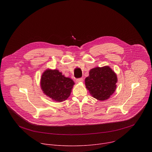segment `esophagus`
Returning a JSON list of instances; mask_svg holds the SVG:
<instances>
[{
    "label": "esophagus",
    "mask_w": 152,
    "mask_h": 152,
    "mask_svg": "<svg viewBox=\"0 0 152 152\" xmlns=\"http://www.w3.org/2000/svg\"><path fill=\"white\" fill-rule=\"evenodd\" d=\"M83 81V78H82V77L76 79V82H77V83H81Z\"/></svg>",
    "instance_id": "1"
}]
</instances>
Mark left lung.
Wrapping results in <instances>:
<instances>
[{"mask_svg": "<svg viewBox=\"0 0 152 152\" xmlns=\"http://www.w3.org/2000/svg\"><path fill=\"white\" fill-rule=\"evenodd\" d=\"M117 76L109 66L97 67L89 71L85 79L86 87L93 97L99 100L108 99L116 88Z\"/></svg>", "mask_w": 152, "mask_h": 152, "instance_id": "1", "label": "left lung"}]
</instances>
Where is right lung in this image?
I'll list each match as a JSON object with an SVG mask.
<instances>
[{"mask_svg":"<svg viewBox=\"0 0 152 152\" xmlns=\"http://www.w3.org/2000/svg\"><path fill=\"white\" fill-rule=\"evenodd\" d=\"M74 84L72 79L62 75L57 69L46 70L41 80L44 93L53 100L60 102L68 98Z\"/></svg>","mask_w":152,"mask_h":152,"instance_id":"right-lung-1","label":"right lung"}]
</instances>
